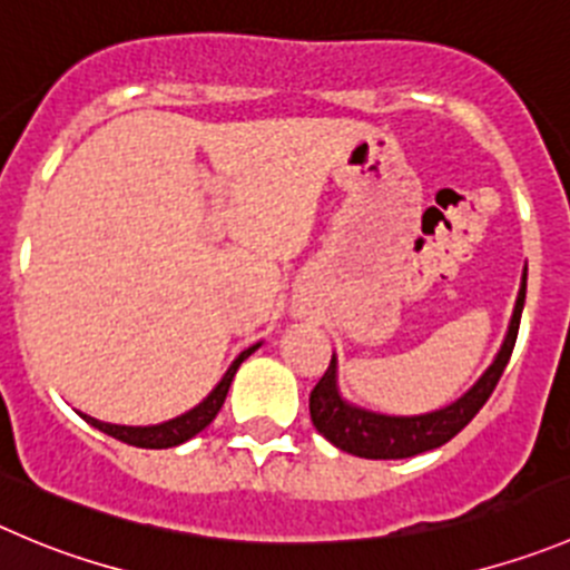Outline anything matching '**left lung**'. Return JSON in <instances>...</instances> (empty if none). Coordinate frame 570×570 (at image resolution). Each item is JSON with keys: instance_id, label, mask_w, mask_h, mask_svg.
<instances>
[{"instance_id": "left-lung-1", "label": "left lung", "mask_w": 570, "mask_h": 570, "mask_svg": "<svg viewBox=\"0 0 570 570\" xmlns=\"http://www.w3.org/2000/svg\"><path fill=\"white\" fill-rule=\"evenodd\" d=\"M525 302V268L520 276V291L514 299L512 318H509L507 335L501 341V350L495 352L492 363L481 372L479 381L442 409L425 411V414H381V411L361 409L350 403L341 394L338 386V357L333 355L330 370L311 392V420L316 431L335 444L338 451L352 453L361 459H409L416 453L442 448L451 442L470 420L481 411V405L490 400L492 389L501 381L512 357L514 338H518L520 316H523Z\"/></svg>"}]
</instances>
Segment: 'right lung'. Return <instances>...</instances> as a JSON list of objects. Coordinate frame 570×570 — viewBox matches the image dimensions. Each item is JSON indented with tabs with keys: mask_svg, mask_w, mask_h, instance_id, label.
<instances>
[{
	"mask_svg": "<svg viewBox=\"0 0 570 570\" xmlns=\"http://www.w3.org/2000/svg\"><path fill=\"white\" fill-rule=\"evenodd\" d=\"M259 344H263V341H259ZM259 344H252L248 350H243L240 355L232 361L229 370L224 372V377L218 381V386H215L213 392L207 394V397L200 400L198 405H193V409L184 411V414L173 416V420L159 422V425H111V422H100V420H95V416H89V414H80V416H83L89 425H95L97 431L108 433V436L119 439V442L134 444V448H150V451H161V448H176V444H184L187 439H193L195 433L204 431V428H207L209 422L218 416L220 405H224L226 394H229L232 377H235V372L240 370V363L246 361L252 352L259 350Z\"/></svg>",
	"mask_w": 570,
	"mask_h": 570,
	"instance_id": "obj_1",
	"label": "right lung"
}]
</instances>
